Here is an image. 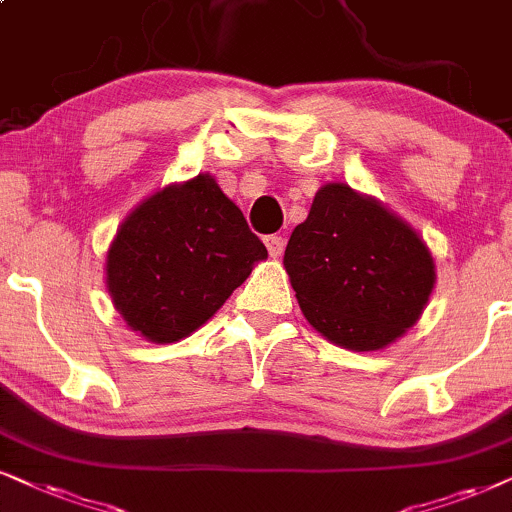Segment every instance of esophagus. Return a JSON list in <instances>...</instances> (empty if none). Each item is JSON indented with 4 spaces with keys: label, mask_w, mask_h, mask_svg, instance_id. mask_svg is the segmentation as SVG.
Segmentation results:
<instances>
[{
    "label": "esophagus",
    "mask_w": 512,
    "mask_h": 512,
    "mask_svg": "<svg viewBox=\"0 0 512 512\" xmlns=\"http://www.w3.org/2000/svg\"><path fill=\"white\" fill-rule=\"evenodd\" d=\"M264 245H267L271 257H281L283 248H286V241H283V236L271 234V236H264Z\"/></svg>",
    "instance_id": "34e87169"
}]
</instances>
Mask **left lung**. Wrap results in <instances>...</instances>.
I'll return each instance as SVG.
<instances>
[{"mask_svg":"<svg viewBox=\"0 0 512 512\" xmlns=\"http://www.w3.org/2000/svg\"><path fill=\"white\" fill-rule=\"evenodd\" d=\"M283 264L304 319L326 340L354 352H373L401 338L435 288V262L423 238L347 184L316 191Z\"/></svg>","mask_w":512,"mask_h":512,"instance_id":"left-lung-1","label":"left lung"}]
</instances>
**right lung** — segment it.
<instances>
[{"label":"right lung","instance_id":"right-lung-1","mask_svg":"<svg viewBox=\"0 0 512 512\" xmlns=\"http://www.w3.org/2000/svg\"><path fill=\"white\" fill-rule=\"evenodd\" d=\"M264 257L234 200L198 174L129 212L108 248L106 283L127 326L165 345L215 316Z\"/></svg>","mask_w":512,"mask_h":512}]
</instances>
